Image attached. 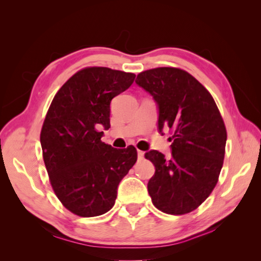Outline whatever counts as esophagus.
I'll list each match as a JSON object with an SVG mask.
<instances>
[{"label": "esophagus", "mask_w": 261, "mask_h": 261, "mask_svg": "<svg viewBox=\"0 0 261 261\" xmlns=\"http://www.w3.org/2000/svg\"><path fill=\"white\" fill-rule=\"evenodd\" d=\"M143 157H145V152L141 151V150H138V159H143Z\"/></svg>", "instance_id": "obj_1"}]
</instances>
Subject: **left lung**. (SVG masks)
<instances>
[{"mask_svg":"<svg viewBox=\"0 0 261 261\" xmlns=\"http://www.w3.org/2000/svg\"><path fill=\"white\" fill-rule=\"evenodd\" d=\"M136 84L158 108V130L170 131L171 156L157 150L145 157L154 166L148 181L152 203L164 213L197 208L213 191L222 169L226 130L212 95L187 71L159 67L142 71Z\"/></svg>","mask_w":261,"mask_h":261,"instance_id":"8db88e82","label":"left lung"}]
</instances>
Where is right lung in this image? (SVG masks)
<instances>
[{"mask_svg": "<svg viewBox=\"0 0 261 261\" xmlns=\"http://www.w3.org/2000/svg\"><path fill=\"white\" fill-rule=\"evenodd\" d=\"M136 75L107 67L84 68L55 95L43 122L40 143L53 190L64 206L92 218L115 203L118 186L137 162L134 146L115 149L101 141L110 127L112 98Z\"/></svg>", "mask_w": 261, "mask_h": 261, "instance_id": "obj_1", "label": "right lung"}]
</instances>
